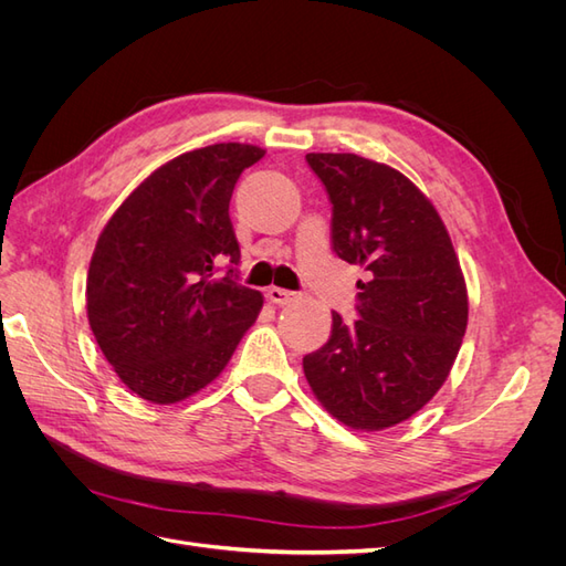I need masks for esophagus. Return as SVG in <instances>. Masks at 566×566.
Here are the masks:
<instances>
[{
	"label": "esophagus",
	"instance_id": "1",
	"mask_svg": "<svg viewBox=\"0 0 566 566\" xmlns=\"http://www.w3.org/2000/svg\"><path fill=\"white\" fill-rule=\"evenodd\" d=\"M266 297H269L273 304L283 306V304H287V302H293L297 295L293 293V290H285V287H279V285H271V287L266 290Z\"/></svg>",
	"mask_w": 566,
	"mask_h": 566
}]
</instances>
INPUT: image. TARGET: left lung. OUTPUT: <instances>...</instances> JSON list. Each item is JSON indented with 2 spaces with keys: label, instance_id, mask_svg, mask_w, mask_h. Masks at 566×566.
<instances>
[{
  "label": "left lung",
  "instance_id": "obj_1",
  "mask_svg": "<svg viewBox=\"0 0 566 566\" xmlns=\"http://www.w3.org/2000/svg\"><path fill=\"white\" fill-rule=\"evenodd\" d=\"M333 202V248L368 271L358 316L333 312L331 339L304 356L314 397L352 430L408 420L447 382L468 328V285L451 235L399 169L354 153H306Z\"/></svg>",
  "mask_w": 566,
  "mask_h": 566
}]
</instances>
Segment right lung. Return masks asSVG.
<instances>
[{
	"instance_id": "obj_1",
	"label": "right lung",
	"mask_w": 566,
	"mask_h": 566,
	"mask_svg": "<svg viewBox=\"0 0 566 566\" xmlns=\"http://www.w3.org/2000/svg\"><path fill=\"white\" fill-rule=\"evenodd\" d=\"M252 144L181 153L150 172L101 231L87 271V318L106 361L136 397L179 403L227 368L262 312L260 290L235 281L229 202Z\"/></svg>"
}]
</instances>
